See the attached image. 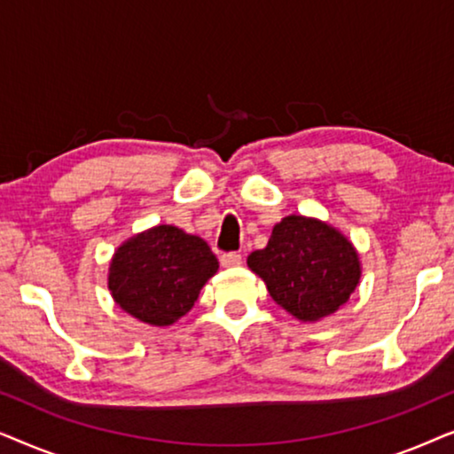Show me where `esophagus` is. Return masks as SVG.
<instances>
[{"label":"esophagus","mask_w":454,"mask_h":454,"mask_svg":"<svg viewBox=\"0 0 454 454\" xmlns=\"http://www.w3.org/2000/svg\"><path fill=\"white\" fill-rule=\"evenodd\" d=\"M221 264L225 266H239L241 264V254H238V252H227V254H223L221 256Z\"/></svg>","instance_id":"34e87169"}]
</instances>
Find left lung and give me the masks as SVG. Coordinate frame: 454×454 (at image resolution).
<instances>
[{
    "instance_id": "obj_1",
    "label": "left lung",
    "mask_w": 454,
    "mask_h": 454,
    "mask_svg": "<svg viewBox=\"0 0 454 454\" xmlns=\"http://www.w3.org/2000/svg\"><path fill=\"white\" fill-rule=\"evenodd\" d=\"M272 300L291 316L316 322L337 312L359 283V260L337 229L306 216H285L269 244L247 256Z\"/></svg>"
}]
</instances>
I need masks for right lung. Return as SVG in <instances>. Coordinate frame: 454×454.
<instances>
[{
    "label": "right lung",
    "mask_w": 454,
    "mask_h": 454,
    "mask_svg": "<svg viewBox=\"0 0 454 454\" xmlns=\"http://www.w3.org/2000/svg\"><path fill=\"white\" fill-rule=\"evenodd\" d=\"M219 269L208 244L173 225L136 235L115 252L109 289L117 306L146 325L167 326L188 314Z\"/></svg>",
    "instance_id": "right-lung-1"
}]
</instances>
